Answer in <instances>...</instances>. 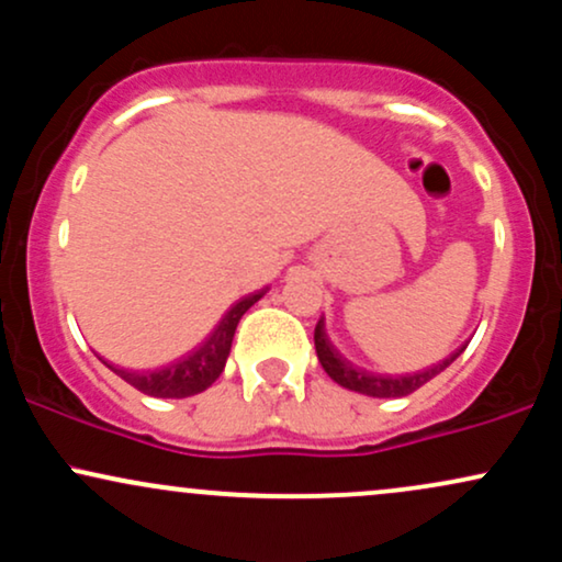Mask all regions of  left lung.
<instances>
[{
	"label": "left lung",
	"instance_id": "8db88e82",
	"mask_svg": "<svg viewBox=\"0 0 562 562\" xmlns=\"http://www.w3.org/2000/svg\"><path fill=\"white\" fill-rule=\"evenodd\" d=\"M314 346H317V357H319L322 370H325L327 375L335 380V383L344 385V389H348V391L364 393V396H372V398L409 396L412 391L423 389L428 380L441 375V372L447 370V367L454 362L462 351H465V346H462L460 351H454L449 359H443V362L428 367V370L406 372V375L393 378V375H378V372H367V370H362V367H353L351 362H348L344 353L333 346V340L327 338L325 319L317 322V330H314Z\"/></svg>",
	"mask_w": 562,
	"mask_h": 562
}]
</instances>
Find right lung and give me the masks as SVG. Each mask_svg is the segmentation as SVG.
Segmentation results:
<instances>
[{"label": "right lung", "mask_w": 562, "mask_h": 562, "mask_svg": "<svg viewBox=\"0 0 562 562\" xmlns=\"http://www.w3.org/2000/svg\"><path fill=\"white\" fill-rule=\"evenodd\" d=\"M267 290H259V293L245 295L224 314L222 322L214 327V333L203 340L198 348H192L190 353L177 362L160 367V370L153 372H132V370H121V367L108 364L119 378H124L128 385L147 393V396L156 398H187L195 396V393L205 391L211 383H216V378L224 372V364H227L229 348H232V338H235L237 322L243 319V314L254 306L256 301Z\"/></svg>", "instance_id": "obj_1"}]
</instances>
